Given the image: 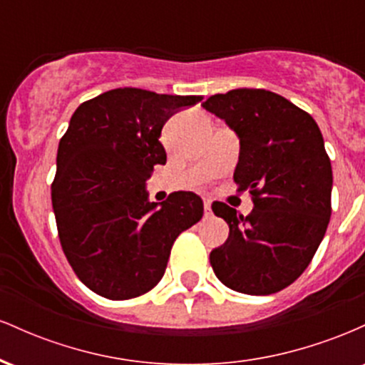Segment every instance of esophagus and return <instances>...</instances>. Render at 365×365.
<instances>
[{"label": "esophagus", "mask_w": 365, "mask_h": 365, "mask_svg": "<svg viewBox=\"0 0 365 365\" xmlns=\"http://www.w3.org/2000/svg\"><path fill=\"white\" fill-rule=\"evenodd\" d=\"M204 212H206V216H211V200H204Z\"/></svg>", "instance_id": "esophagus-1"}]
</instances>
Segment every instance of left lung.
I'll list each match as a JSON object with an SVG mask.
<instances>
[{
  "mask_svg": "<svg viewBox=\"0 0 365 365\" xmlns=\"http://www.w3.org/2000/svg\"><path fill=\"white\" fill-rule=\"evenodd\" d=\"M202 108L237 133L233 180L254 202L245 217L212 204L230 235L209 261L232 290L271 295L304 273L328 228L333 171L322 133L309 113L271 91L215 94Z\"/></svg>",
  "mask_w": 365,
  "mask_h": 365,
  "instance_id": "1",
  "label": "left lung"
}]
</instances>
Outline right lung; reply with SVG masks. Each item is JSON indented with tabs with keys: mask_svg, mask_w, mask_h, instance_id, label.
I'll return each mask as SVG.
<instances>
[{
	"mask_svg": "<svg viewBox=\"0 0 365 365\" xmlns=\"http://www.w3.org/2000/svg\"><path fill=\"white\" fill-rule=\"evenodd\" d=\"M202 101L123 87L82 103L61 137L51 199L58 235L78 279L127 300L163 278L173 242L204 215L194 192L150 202L145 182L165 165L159 142L175 113Z\"/></svg>",
	"mask_w": 365,
	"mask_h": 365,
	"instance_id": "add662e5",
	"label": "right lung"
}]
</instances>
